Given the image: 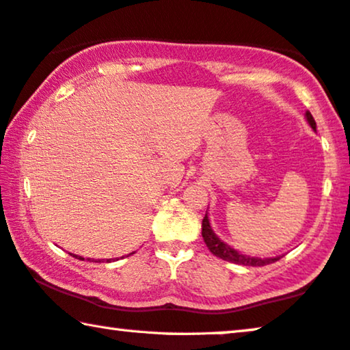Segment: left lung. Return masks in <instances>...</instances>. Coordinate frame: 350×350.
<instances>
[{"label":"left lung","mask_w":350,"mask_h":350,"mask_svg":"<svg viewBox=\"0 0 350 350\" xmlns=\"http://www.w3.org/2000/svg\"><path fill=\"white\" fill-rule=\"evenodd\" d=\"M306 120H308L311 128L316 130V122L310 111H306ZM202 236H203V241H205L206 247L213 255H216L217 258H222V260H225V261L234 262V265L266 266V265H271V262H275L280 260L278 256L277 258H265V260H261V258H254V256H245L243 254H239V252H236L234 249H231L230 245L222 243V241H220L217 236L214 234V231L211 230V225H209L206 214L202 220Z\"/></svg>","instance_id":"1"}]
</instances>
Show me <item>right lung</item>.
<instances>
[{
  "label": "right lung",
  "mask_w": 350,
  "mask_h": 350,
  "mask_svg": "<svg viewBox=\"0 0 350 350\" xmlns=\"http://www.w3.org/2000/svg\"><path fill=\"white\" fill-rule=\"evenodd\" d=\"M73 256H75V258H78V260H84L83 256H78V255H73ZM100 261H101V260H98V262H100Z\"/></svg>",
  "instance_id": "right-lung-1"
}]
</instances>
